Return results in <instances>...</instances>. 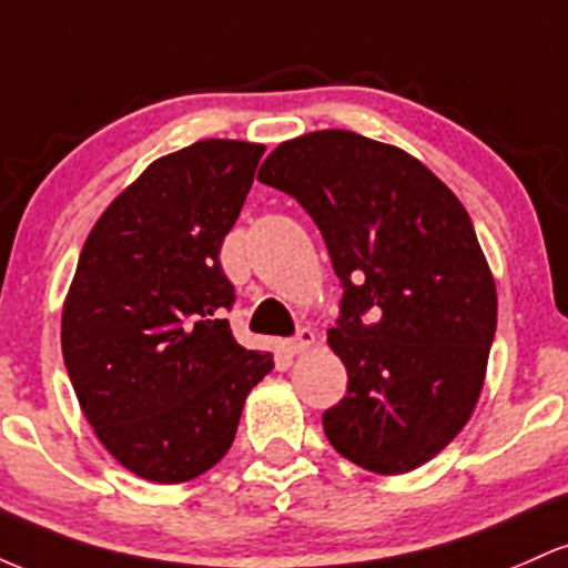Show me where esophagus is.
Instances as JSON below:
<instances>
[{"mask_svg": "<svg viewBox=\"0 0 568 568\" xmlns=\"http://www.w3.org/2000/svg\"><path fill=\"white\" fill-rule=\"evenodd\" d=\"M285 347H288L291 355H302V352L315 347V334H312L310 328H298V334L293 336Z\"/></svg>", "mask_w": 568, "mask_h": 568, "instance_id": "34e87169", "label": "esophagus"}]
</instances>
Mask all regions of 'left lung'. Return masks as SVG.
Instances as JSON below:
<instances>
[{
    "label": "left lung",
    "mask_w": 568,
    "mask_h": 568,
    "mask_svg": "<svg viewBox=\"0 0 568 568\" xmlns=\"http://www.w3.org/2000/svg\"><path fill=\"white\" fill-rule=\"evenodd\" d=\"M258 181L302 202L344 285L328 347L349 382L323 414L331 446L379 475L427 465L470 422L497 331L465 205L408 152L352 130L283 141Z\"/></svg>",
    "instance_id": "left-lung-1"
}]
</instances>
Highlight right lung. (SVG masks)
<instances>
[{
	"label": "right lung",
	"mask_w": 568,
	"mask_h": 568,
	"mask_svg": "<svg viewBox=\"0 0 568 568\" xmlns=\"http://www.w3.org/2000/svg\"><path fill=\"white\" fill-rule=\"evenodd\" d=\"M262 143L205 139L154 160L84 240L61 317L71 387L98 440L152 484H184L230 452L272 352L234 342L219 251Z\"/></svg>",
	"instance_id": "add662e5"
}]
</instances>
